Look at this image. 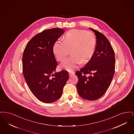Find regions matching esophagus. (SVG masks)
Instances as JSON below:
<instances>
[{"label":"esophagus","mask_w":134,"mask_h":134,"mask_svg":"<svg viewBox=\"0 0 134 134\" xmlns=\"http://www.w3.org/2000/svg\"><path fill=\"white\" fill-rule=\"evenodd\" d=\"M74 74H75V72H73V71H70V72H69V75L70 76V75H73Z\"/></svg>","instance_id":"esophagus-1"}]
</instances>
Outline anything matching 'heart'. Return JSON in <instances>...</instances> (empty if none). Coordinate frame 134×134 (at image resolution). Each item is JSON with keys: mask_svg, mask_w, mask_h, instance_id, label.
Masks as SVG:
<instances>
[{"mask_svg": "<svg viewBox=\"0 0 134 134\" xmlns=\"http://www.w3.org/2000/svg\"><path fill=\"white\" fill-rule=\"evenodd\" d=\"M96 39L95 35L89 31L71 30L64 36L63 41H57L53 46V53L58 60L64 61L61 67L71 71L80 64L88 62L92 57L96 51Z\"/></svg>", "mask_w": 134, "mask_h": 134, "instance_id": "obj_1", "label": "heart"}]
</instances>
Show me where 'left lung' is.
Returning a JSON list of instances; mask_svg holds the SVG:
<instances>
[{
	"mask_svg": "<svg viewBox=\"0 0 134 134\" xmlns=\"http://www.w3.org/2000/svg\"><path fill=\"white\" fill-rule=\"evenodd\" d=\"M96 34V51L88 62L75 74L79 95L95 100L104 95L112 81L115 70V52L108 39L100 32L90 28Z\"/></svg>",
	"mask_w": 134,
	"mask_h": 134,
	"instance_id": "1",
	"label": "left lung"
}]
</instances>
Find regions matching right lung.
I'll list each match as a JSON object with an SVG mask.
<instances>
[{
    "label": "right lung",
    "mask_w": 134,
    "mask_h": 134,
    "mask_svg": "<svg viewBox=\"0 0 134 134\" xmlns=\"http://www.w3.org/2000/svg\"><path fill=\"white\" fill-rule=\"evenodd\" d=\"M64 29L45 30L28 42L23 56V72L32 93L40 101L51 103L59 99L69 79L68 71L55 72L57 66L53 46Z\"/></svg>",
    "instance_id": "1"
}]
</instances>
